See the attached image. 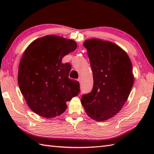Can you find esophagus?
<instances>
[{"mask_svg":"<svg viewBox=\"0 0 154 154\" xmlns=\"http://www.w3.org/2000/svg\"><path fill=\"white\" fill-rule=\"evenodd\" d=\"M78 81H79V82L80 83L81 82V79H80V78H79V79H78V80H77Z\"/></svg>","mask_w":154,"mask_h":154,"instance_id":"obj_1","label":"esophagus"}]
</instances>
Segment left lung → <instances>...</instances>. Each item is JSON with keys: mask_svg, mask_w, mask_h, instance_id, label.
Listing matches in <instances>:
<instances>
[{"mask_svg": "<svg viewBox=\"0 0 154 154\" xmlns=\"http://www.w3.org/2000/svg\"><path fill=\"white\" fill-rule=\"evenodd\" d=\"M83 45L92 69L93 87L81 102L91 119L106 120L119 112L129 97L134 80L132 62L113 42L93 38Z\"/></svg>", "mask_w": 154, "mask_h": 154, "instance_id": "obj_1", "label": "left lung"}]
</instances>
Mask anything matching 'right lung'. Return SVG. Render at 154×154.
<instances>
[{
    "label": "right lung",
    "instance_id": "right-lung-1",
    "mask_svg": "<svg viewBox=\"0 0 154 154\" xmlns=\"http://www.w3.org/2000/svg\"><path fill=\"white\" fill-rule=\"evenodd\" d=\"M77 43L55 35L33 41L19 64L20 90L30 109L47 119L60 116L66 102L79 93V83L69 78L71 65L62 59L77 48Z\"/></svg>",
    "mask_w": 154,
    "mask_h": 154
}]
</instances>
